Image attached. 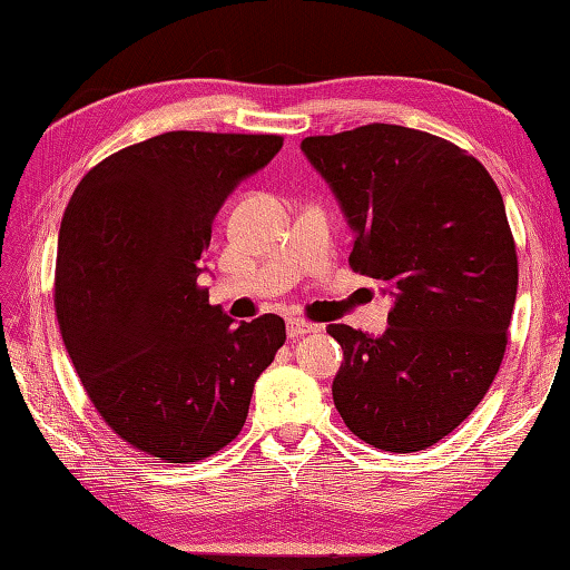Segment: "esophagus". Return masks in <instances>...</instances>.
I'll list each match as a JSON object with an SVG mask.
<instances>
[{"mask_svg": "<svg viewBox=\"0 0 570 570\" xmlns=\"http://www.w3.org/2000/svg\"><path fill=\"white\" fill-rule=\"evenodd\" d=\"M316 331H318V326H316V323H311V321H304V318H288L286 321L288 338H301V336H306V333H316Z\"/></svg>", "mask_w": 570, "mask_h": 570, "instance_id": "esophagus-1", "label": "esophagus"}]
</instances>
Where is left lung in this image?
<instances>
[{
	"instance_id": "8db88e82",
	"label": "left lung",
	"mask_w": 570,
	"mask_h": 570,
	"mask_svg": "<svg viewBox=\"0 0 570 570\" xmlns=\"http://www.w3.org/2000/svg\"><path fill=\"white\" fill-rule=\"evenodd\" d=\"M355 232L348 262L395 304L383 336L345 323L333 403L385 452H417L460 428L507 351L519 262L492 175L454 142L371 122L301 142Z\"/></svg>"
}]
</instances>
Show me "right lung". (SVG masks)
Wrapping results in <instances>:
<instances>
[{
  "label": "right lung",
  "instance_id": "1",
  "mask_svg": "<svg viewBox=\"0 0 570 570\" xmlns=\"http://www.w3.org/2000/svg\"><path fill=\"white\" fill-rule=\"evenodd\" d=\"M282 136L173 130L108 155L69 199L56 254L61 338L120 440L199 462L237 438L284 318L234 326L197 286L212 222Z\"/></svg>",
  "mask_w": 570,
  "mask_h": 570
}]
</instances>
